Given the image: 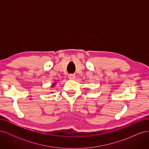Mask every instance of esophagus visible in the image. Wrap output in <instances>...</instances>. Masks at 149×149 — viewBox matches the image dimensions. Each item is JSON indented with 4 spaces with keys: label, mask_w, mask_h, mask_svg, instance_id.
I'll return each instance as SVG.
<instances>
[{
    "label": "esophagus",
    "mask_w": 149,
    "mask_h": 149,
    "mask_svg": "<svg viewBox=\"0 0 149 149\" xmlns=\"http://www.w3.org/2000/svg\"><path fill=\"white\" fill-rule=\"evenodd\" d=\"M76 78V76L74 74H69L68 76V78L70 79H74V78Z\"/></svg>",
    "instance_id": "obj_1"
}]
</instances>
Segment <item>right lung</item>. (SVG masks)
Instances as JSON below:
<instances>
[{
    "mask_svg": "<svg viewBox=\"0 0 149 149\" xmlns=\"http://www.w3.org/2000/svg\"><path fill=\"white\" fill-rule=\"evenodd\" d=\"M56 83H53V84H52V85L51 86V87H52V88L54 87V86H55V85H56Z\"/></svg>",
    "mask_w": 149,
    "mask_h": 149,
    "instance_id": "right-lung-1",
    "label": "right lung"
}]
</instances>
